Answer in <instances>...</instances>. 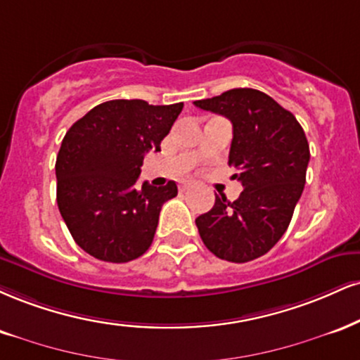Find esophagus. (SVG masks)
Wrapping results in <instances>:
<instances>
[{"instance_id": "obj_1", "label": "esophagus", "mask_w": 360, "mask_h": 360, "mask_svg": "<svg viewBox=\"0 0 360 360\" xmlns=\"http://www.w3.org/2000/svg\"><path fill=\"white\" fill-rule=\"evenodd\" d=\"M193 188V184L191 183H183L179 186V189H181V193H186V191H189V189Z\"/></svg>"}]
</instances>
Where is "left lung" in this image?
<instances>
[{"mask_svg": "<svg viewBox=\"0 0 360 360\" xmlns=\"http://www.w3.org/2000/svg\"><path fill=\"white\" fill-rule=\"evenodd\" d=\"M194 105L231 120L228 164L243 186L236 201L216 196L198 216L199 236L218 258L251 262L274 248L292 221L310 161L305 132L292 112L255 89H233Z\"/></svg>", "mask_w": 360, "mask_h": 360, "instance_id": "obj_1", "label": "left lung"}]
</instances>
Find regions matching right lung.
Here are the masks:
<instances>
[{
    "mask_svg": "<svg viewBox=\"0 0 360 360\" xmlns=\"http://www.w3.org/2000/svg\"><path fill=\"white\" fill-rule=\"evenodd\" d=\"M183 102L109 101L65 134L56 155V202L68 231L94 258L127 263L153 243L159 213L177 186H137L144 155L159 153Z\"/></svg>",
    "mask_w": 360,
    "mask_h": 360,
    "instance_id": "add662e5",
    "label": "right lung"
}]
</instances>
